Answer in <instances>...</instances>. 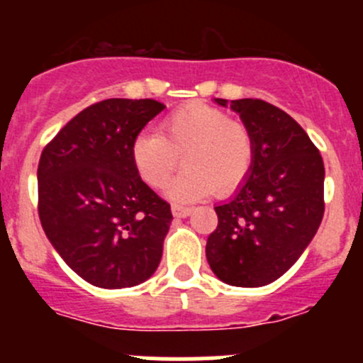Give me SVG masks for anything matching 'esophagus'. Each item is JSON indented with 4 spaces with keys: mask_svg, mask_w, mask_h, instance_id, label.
I'll return each instance as SVG.
<instances>
[{
    "mask_svg": "<svg viewBox=\"0 0 363 363\" xmlns=\"http://www.w3.org/2000/svg\"><path fill=\"white\" fill-rule=\"evenodd\" d=\"M191 212H193V208L186 207V205H179V203L172 205V214H174L175 218H188Z\"/></svg>",
    "mask_w": 363,
    "mask_h": 363,
    "instance_id": "1",
    "label": "esophagus"
}]
</instances>
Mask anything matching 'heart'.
I'll use <instances>...</instances> for the list:
<instances>
[{
    "label": "heart",
    "instance_id": "obj_1",
    "mask_svg": "<svg viewBox=\"0 0 363 363\" xmlns=\"http://www.w3.org/2000/svg\"><path fill=\"white\" fill-rule=\"evenodd\" d=\"M160 133L142 131L131 142V163L151 188L167 184L182 155L184 170L168 184L175 202H196L230 193L250 175L255 158L252 137L239 121L205 104H188L168 113Z\"/></svg>",
    "mask_w": 363,
    "mask_h": 363
}]
</instances>
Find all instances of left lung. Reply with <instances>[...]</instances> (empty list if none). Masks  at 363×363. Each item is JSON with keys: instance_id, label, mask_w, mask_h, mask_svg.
<instances>
[{"instance_id": "8db88e82", "label": "left lung", "mask_w": 363, "mask_h": 363, "mask_svg": "<svg viewBox=\"0 0 363 363\" xmlns=\"http://www.w3.org/2000/svg\"><path fill=\"white\" fill-rule=\"evenodd\" d=\"M250 130L255 158L250 175L216 205L218 228L205 256L218 279L258 288L294 267L323 219L325 167L320 151L294 117L263 100H221Z\"/></svg>"}]
</instances>
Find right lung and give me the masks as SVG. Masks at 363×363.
<instances>
[{
	"label": "right lung",
	"mask_w": 363,
	"mask_h": 363,
	"mask_svg": "<svg viewBox=\"0 0 363 363\" xmlns=\"http://www.w3.org/2000/svg\"><path fill=\"white\" fill-rule=\"evenodd\" d=\"M156 100L112 98L77 113L43 149L38 214L47 239L89 284L131 288L158 269L172 223L131 163V142L163 111Z\"/></svg>",
	"instance_id": "obj_1"
}]
</instances>
